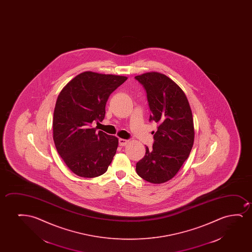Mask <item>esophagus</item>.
<instances>
[{"label": "esophagus", "instance_id": "34e87169", "mask_svg": "<svg viewBox=\"0 0 252 252\" xmlns=\"http://www.w3.org/2000/svg\"><path fill=\"white\" fill-rule=\"evenodd\" d=\"M127 139H124V138H120L119 139V145H121V146H125V145H127Z\"/></svg>", "mask_w": 252, "mask_h": 252}]
</instances>
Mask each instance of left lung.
Segmentation results:
<instances>
[{
  "label": "left lung",
  "mask_w": 252,
  "mask_h": 252,
  "mask_svg": "<svg viewBox=\"0 0 252 252\" xmlns=\"http://www.w3.org/2000/svg\"><path fill=\"white\" fill-rule=\"evenodd\" d=\"M146 90L158 131L152 148L136 164V171L149 183L159 184L176 176L186 161L194 140L193 114L183 90L169 77L158 72L135 76Z\"/></svg>",
  "instance_id": "left-lung-1"
}]
</instances>
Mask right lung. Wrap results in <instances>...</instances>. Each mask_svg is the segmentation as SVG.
Listing matches in <instances>:
<instances>
[{
    "label": "right lung",
    "mask_w": 252,
    "mask_h": 252,
    "mask_svg": "<svg viewBox=\"0 0 252 252\" xmlns=\"http://www.w3.org/2000/svg\"><path fill=\"white\" fill-rule=\"evenodd\" d=\"M126 76L85 71L59 93L53 114V140L63 162L73 173L85 178L100 176L110 165L119 145L115 136L92 128L103 121L111 94Z\"/></svg>",
    "instance_id": "right-lung-1"
}]
</instances>
